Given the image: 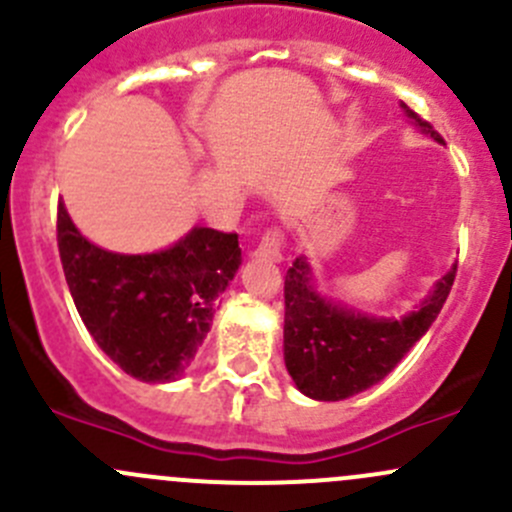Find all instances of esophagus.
Listing matches in <instances>:
<instances>
[{"label":"esophagus","instance_id":"1","mask_svg":"<svg viewBox=\"0 0 512 512\" xmlns=\"http://www.w3.org/2000/svg\"><path fill=\"white\" fill-rule=\"evenodd\" d=\"M252 257L265 262H282V235L277 230H270L255 247Z\"/></svg>","mask_w":512,"mask_h":512}]
</instances>
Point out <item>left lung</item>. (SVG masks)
Instances as JSON below:
<instances>
[{"label":"left lung","instance_id":"8db88e82","mask_svg":"<svg viewBox=\"0 0 512 512\" xmlns=\"http://www.w3.org/2000/svg\"><path fill=\"white\" fill-rule=\"evenodd\" d=\"M399 106L418 133L441 143L431 123L404 101ZM453 277L456 262L411 312L376 317L319 292L312 262L294 257L285 275V366L294 386L314 401H342L379 384L428 332Z\"/></svg>","mask_w":512,"mask_h":512}]
</instances>
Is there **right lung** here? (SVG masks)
<instances>
[{
	"mask_svg": "<svg viewBox=\"0 0 512 512\" xmlns=\"http://www.w3.org/2000/svg\"><path fill=\"white\" fill-rule=\"evenodd\" d=\"M56 237L66 285L103 354L146 384L180 379L242 265L235 232L195 225L165 250L123 255L81 235L59 203Z\"/></svg>",
	"mask_w": 512,
	"mask_h": 512,
	"instance_id": "obj_1",
	"label": "right lung"
}]
</instances>
